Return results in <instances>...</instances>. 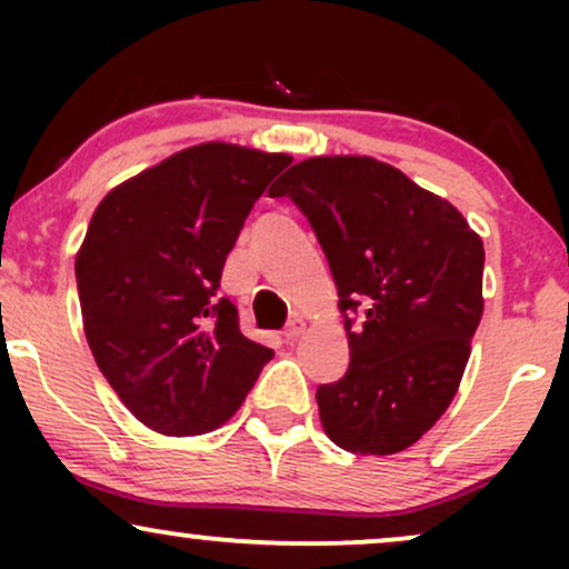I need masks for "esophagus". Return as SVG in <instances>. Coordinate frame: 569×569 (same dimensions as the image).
Masks as SVG:
<instances>
[{
    "label": "esophagus",
    "instance_id": "obj_1",
    "mask_svg": "<svg viewBox=\"0 0 569 569\" xmlns=\"http://www.w3.org/2000/svg\"><path fill=\"white\" fill-rule=\"evenodd\" d=\"M302 335H305V321H302V318H297V321H291L289 326H286V331H283L286 342H293V339H299Z\"/></svg>",
    "mask_w": 569,
    "mask_h": 569
}]
</instances>
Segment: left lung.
Instances as JSON below:
<instances>
[{
    "label": "left lung",
    "mask_w": 569,
    "mask_h": 569,
    "mask_svg": "<svg viewBox=\"0 0 569 569\" xmlns=\"http://www.w3.org/2000/svg\"><path fill=\"white\" fill-rule=\"evenodd\" d=\"M316 230L350 345V369L316 393L321 426L356 455H396L439 422L485 312V243L449 200L363 154H321L272 189ZM367 306L361 327L347 312Z\"/></svg>",
    "instance_id": "left-lung-1"
}]
</instances>
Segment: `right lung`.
I'll return each mask as SVG.
<instances>
[{
    "label": "right lung",
    "mask_w": 569,
    "mask_h": 569,
    "mask_svg": "<svg viewBox=\"0 0 569 569\" xmlns=\"http://www.w3.org/2000/svg\"><path fill=\"white\" fill-rule=\"evenodd\" d=\"M289 162L206 141L130 176L93 211L74 262L84 337L130 415L162 436L224 426L272 358L217 289L248 211Z\"/></svg>",
    "instance_id": "obj_1"
}]
</instances>
